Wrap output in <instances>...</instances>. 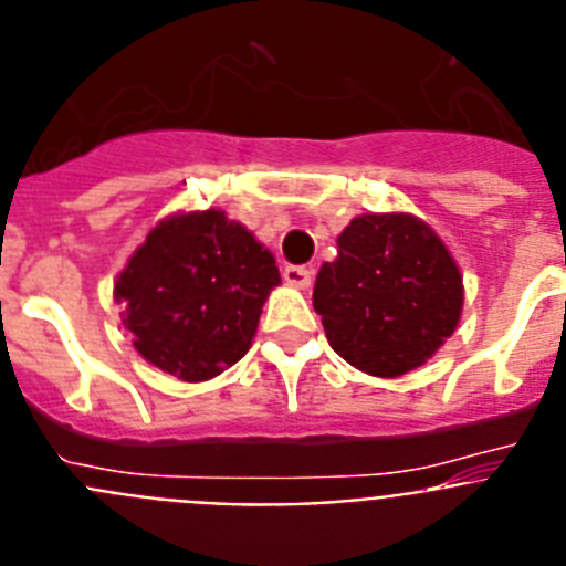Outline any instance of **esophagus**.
<instances>
[{"mask_svg": "<svg viewBox=\"0 0 566 566\" xmlns=\"http://www.w3.org/2000/svg\"><path fill=\"white\" fill-rule=\"evenodd\" d=\"M312 269L308 266H286L283 269V280H286L289 286H297V289H308L312 286Z\"/></svg>", "mask_w": 566, "mask_h": 566, "instance_id": "esophagus-1", "label": "esophagus"}]
</instances>
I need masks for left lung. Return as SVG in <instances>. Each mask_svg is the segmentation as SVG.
I'll return each instance as SVG.
<instances>
[{
    "label": "left lung",
    "instance_id": "left-lung-1",
    "mask_svg": "<svg viewBox=\"0 0 566 566\" xmlns=\"http://www.w3.org/2000/svg\"><path fill=\"white\" fill-rule=\"evenodd\" d=\"M462 274L442 240L411 214H359L323 263L314 312L334 352L374 377H399L451 337Z\"/></svg>",
    "mask_w": 566,
    "mask_h": 566
}]
</instances>
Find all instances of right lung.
<instances>
[{
	"label": "right lung",
	"mask_w": 566,
	"mask_h": 566,
	"mask_svg": "<svg viewBox=\"0 0 566 566\" xmlns=\"http://www.w3.org/2000/svg\"><path fill=\"white\" fill-rule=\"evenodd\" d=\"M280 283L269 249L218 209L158 223L118 274L124 326L144 359L187 382L238 363Z\"/></svg>",
	"instance_id": "1"
}]
</instances>
